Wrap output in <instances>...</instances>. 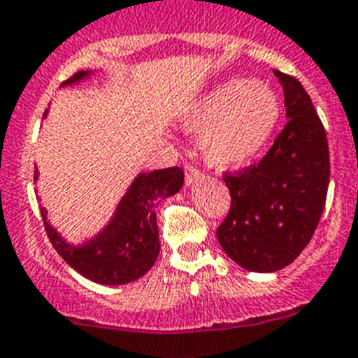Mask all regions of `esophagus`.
Wrapping results in <instances>:
<instances>
[{"mask_svg": "<svg viewBox=\"0 0 358 358\" xmlns=\"http://www.w3.org/2000/svg\"><path fill=\"white\" fill-rule=\"evenodd\" d=\"M200 176H202V173H200V169H198L196 165L185 164V184L191 185L193 182L200 180Z\"/></svg>", "mask_w": 358, "mask_h": 358, "instance_id": "34e87169", "label": "esophagus"}]
</instances>
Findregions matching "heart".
I'll list each match as a JSON object with an SVG mask.
<instances>
[{"mask_svg":"<svg viewBox=\"0 0 358 358\" xmlns=\"http://www.w3.org/2000/svg\"><path fill=\"white\" fill-rule=\"evenodd\" d=\"M280 120V101L271 87L244 78L227 80L200 96L184 125L200 133V151L215 167L229 169L262 151Z\"/></svg>","mask_w":358,"mask_h":358,"instance_id":"heart-1","label":"heart"}]
</instances>
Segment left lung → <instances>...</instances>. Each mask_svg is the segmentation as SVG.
<instances>
[{
	"instance_id": "8db88e82",
	"label": "left lung",
	"mask_w": 358,
	"mask_h": 358,
	"mask_svg": "<svg viewBox=\"0 0 358 358\" xmlns=\"http://www.w3.org/2000/svg\"><path fill=\"white\" fill-rule=\"evenodd\" d=\"M284 89L287 123L262 160L224 173L231 207L216 238L249 271L289 266L317 229L329 185V149L311 98L295 76L273 71Z\"/></svg>"
}]
</instances>
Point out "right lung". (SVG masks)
<instances>
[{"instance_id":"1","label":"right lung","mask_w":358,"mask_h":358,"mask_svg":"<svg viewBox=\"0 0 358 358\" xmlns=\"http://www.w3.org/2000/svg\"><path fill=\"white\" fill-rule=\"evenodd\" d=\"M85 74L78 72L65 83L78 82ZM34 180H38V169L34 171ZM182 185L184 171L180 167L140 174L103 233L80 248L63 242L47 222L45 209H41L45 231L59 257L80 275L105 286L129 284L155 266L160 253L156 207L164 198L178 193Z\"/></svg>"}]
</instances>
